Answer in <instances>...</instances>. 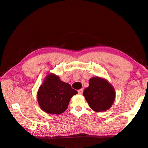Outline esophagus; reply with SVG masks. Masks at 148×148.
Wrapping results in <instances>:
<instances>
[{"label": "esophagus", "mask_w": 148, "mask_h": 148, "mask_svg": "<svg viewBox=\"0 0 148 148\" xmlns=\"http://www.w3.org/2000/svg\"><path fill=\"white\" fill-rule=\"evenodd\" d=\"M83 91H84V90H83V89H79V90H78V91H77V92H78V93H79V94H82V93H83Z\"/></svg>", "instance_id": "1"}]
</instances>
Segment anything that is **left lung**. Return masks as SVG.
Here are the masks:
<instances>
[{
	"instance_id": "8db88e82",
	"label": "left lung",
	"mask_w": 148,
	"mask_h": 148,
	"mask_svg": "<svg viewBox=\"0 0 148 148\" xmlns=\"http://www.w3.org/2000/svg\"><path fill=\"white\" fill-rule=\"evenodd\" d=\"M89 84L83 95L90 108L97 112L106 111L111 108L116 97L112 85L99 77H92L89 80Z\"/></svg>"
}]
</instances>
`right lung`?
I'll use <instances>...</instances> for the list:
<instances>
[{
	"label": "right lung",
	"mask_w": 148,
	"mask_h": 148,
	"mask_svg": "<svg viewBox=\"0 0 148 148\" xmlns=\"http://www.w3.org/2000/svg\"><path fill=\"white\" fill-rule=\"evenodd\" d=\"M77 94L68 83L62 82L58 76L49 74L46 77L37 92L40 108L50 114H61L68 108L71 99Z\"/></svg>",
	"instance_id": "obj_1"
}]
</instances>
